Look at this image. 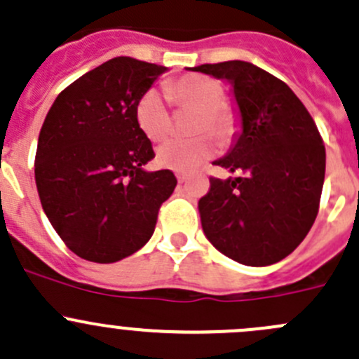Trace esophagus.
I'll return each mask as SVG.
<instances>
[{
	"instance_id": "obj_1",
	"label": "esophagus",
	"mask_w": 359,
	"mask_h": 359,
	"mask_svg": "<svg viewBox=\"0 0 359 359\" xmlns=\"http://www.w3.org/2000/svg\"><path fill=\"white\" fill-rule=\"evenodd\" d=\"M177 180H179L180 184H184V182H187V180H189V175H187V173H184V172H179V173H177Z\"/></svg>"
}]
</instances>
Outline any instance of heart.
Wrapping results in <instances>:
<instances>
[{
  "label": "heart",
  "instance_id": "1",
  "mask_svg": "<svg viewBox=\"0 0 359 359\" xmlns=\"http://www.w3.org/2000/svg\"><path fill=\"white\" fill-rule=\"evenodd\" d=\"M166 99L177 107H196L193 130L210 132L215 139L229 140L236 130V114L222 102L224 90L215 79L200 74H187L172 79L165 85ZM156 88H149L135 104V119L147 139L161 140L172 130L168 104ZM215 151L210 135L191 139H170L158 147L156 161L163 168L173 172H193L200 168Z\"/></svg>",
  "mask_w": 359,
  "mask_h": 359
}]
</instances>
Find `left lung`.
Wrapping results in <instances>:
<instances>
[{
	"label": "left lung",
	"mask_w": 359,
	"mask_h": 359,
	"mask_svg": "<svg viewBox=\"0 0 359 359\" xmlns=\"http://www.w3.org/2000/svg\"><path fill=\"white\" fill-rule=\"evenodd\" d=\"M233 85L241 133L215 165L243 177L210 179L198 203L206 238L245 266L280 262L302 243L320 208L325 154L314 119L290 86L243 60L203 64Z\"/></svg>",
	"instance_id": "obj_1"
}]
</instances>
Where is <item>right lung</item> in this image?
I'll use <instances>...</instances> for the list:
<instances>
[{
  "instance_id": "1",
  "label": "right lung",
  "mask_w": 359,
  "mask_h": 359,
  "mask_svg": "<svg viewBox=\"0 0 359 359\" xmlns=\"http://www.w3.org/2000/svg\"><path fill=\"white\" fill-rule=\"evenodd\" d=\"M166 67L114 57L59 93L36 149L39 200L71 252L111 264L153 236L158 212L177 179L146 172L153 144L139 128L135 104Z\"/></svg>"
}]
</instances>
